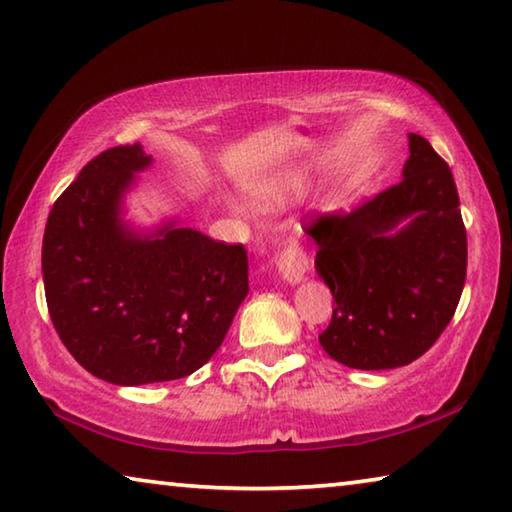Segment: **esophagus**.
Masks as SVG:
<instances>
[{
	"label": "esophagus",
	"mask_w": 512,
	"mask_h": 512,
	"mask_svg": "<svg viewBox=\"0 0 512 512\" xmlns=\"http://www.w3.org/2000/svg\"><path fill=\"white\" fill-rule=\"evenodd\" d=\"M277 271H280L282 280L287 284H298L305 280V273L309 271V257L296 241H289L280 257H277Z\"/></svg>",
	"instance_id": "34e87169"
}]
</instances>
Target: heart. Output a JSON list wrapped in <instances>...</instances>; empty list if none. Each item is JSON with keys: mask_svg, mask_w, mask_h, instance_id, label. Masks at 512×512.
Returning a JSON list of instances; mask_svg holds the SVG:
<instances>
[{"mask_svg": "<svg viewBox=\"0 0 512 512\" xmlns=\"http://www.w3.org/2000/svg\"><path fill=\"white\" fill-rule=\"evenodd\" d=\"M250 196H253V203L257 207H262V210H271V207L280 205L284 198L280 189L275 187H255L253 192H250Z\"/></svg>", "mask_w": 512, "mask_h": 512, "instance_id": "b5f03b06", "label": "heart"}]
</instances>
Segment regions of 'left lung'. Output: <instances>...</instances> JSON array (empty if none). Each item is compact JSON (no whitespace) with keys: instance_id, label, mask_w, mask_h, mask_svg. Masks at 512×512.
<instances>
[{"instance_id":"1","label":"left lung","mask_w":512,"mask_h":512,"mask_svg":"<svg viewBox=\"0 0 512 512\" xmlns=\"http://www.w3.org/2000/svg\"><path fill=\"white\" fill-rule=\"evenodd\" d=\"M316 273L334 296L318 336L357 370L400 368L427 352L452 320L467 271V237L447 162L409 133L402 180L350 214H318Z\"/></svg>"}]
</instances>
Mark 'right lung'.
Returning a JSON list of instances; mask_svg holds the SVG:
<instances>
[{
    "label": "right lung",
    "mask_w": 512,
    "mask_h": 512,
    "mask_svg": "<svg viewBox=\"0 0 512 512\" xmlns=\"http://www.w3.org/2000/svg\"><path fill=\"white\" fill-rule=\"evenodd\" d=\"M153 164L142 144L115 146L81 169L42 239L51 323L69 354L108 384L192 375L212 359L248 296L246 248L178 219L126 221V194Z\"/></svg>",
    "instance_id": "obj_1"
}]
</instances>
